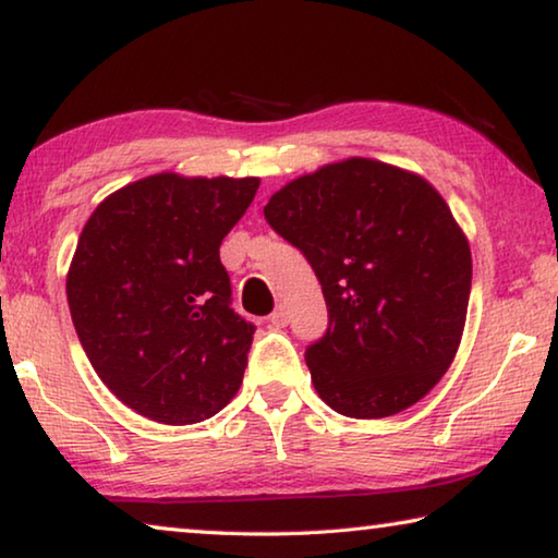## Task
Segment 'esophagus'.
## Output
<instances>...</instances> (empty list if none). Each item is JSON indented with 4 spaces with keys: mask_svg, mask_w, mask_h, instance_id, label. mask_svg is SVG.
Wrapping results in <instances>:
<instances>
[{
    "mask_svg": "<svg viewBox=\"0 0 558 558\" xmlns=\"http://www.w3.org/2000/svg\"><path fill=\"white\" fill-rule=\"evenodd\" d=\"M268 323H270V327H286L288 325V310L282 305L276 307V313L268 317Z\"/></svg>",
    "mask_w": 558,
    "mask_h": 558,
    "instance_id": "esophagus-1",
    "label": "esophagus"
}]
</instances>
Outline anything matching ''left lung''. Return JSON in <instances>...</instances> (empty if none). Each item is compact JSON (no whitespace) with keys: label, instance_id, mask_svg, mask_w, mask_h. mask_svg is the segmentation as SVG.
Segmentation results:
<instances>
[{"label":"left lung","instance_id":"left-lung-1","mask_svg":"<svg viewBox=\"0 0 558 558\" xmlns=\"http://www.w3.org/2000/svg\"><path fill=\"white\" fill-rule=\"evenodd\" d=\"M266 221L302 251L329 327L305 349L315 391L349 418L421 401L456 359L468 317V235L426 179L349 157L270 196Z\"/></svg>","mask_w":558,"mask_h":558}]
</instances>
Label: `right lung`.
I'll return each instance as SVG.
<instances>
[{"mask_svg": "<svg viewBox=\"0 0 558 558\" xmlns=\"http://www.w3.org/2000/svg\"><path fill=\"white\" fill-rule=\"evenodd\" d=\"M258 177L137 179L98 204L65 295L100 381L149 421L211 418L243 381L256 327L231 310L219 245Z\"/></svg>", "mask_w": 558, "mask_h": 558, "instance_id": "add662e5", "label": "right lung"}]
</instances>
